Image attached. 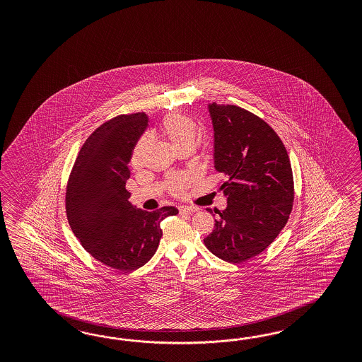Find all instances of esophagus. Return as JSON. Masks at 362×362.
Instances as JSON below:
<instances>
[{"label": "esophagus", "mask_w": 362, "mask_h": 362, "mask_svg": "<svg viewBox=\"0 0 362 362\" xmlns=\"http://www.w3.org/2000/svg\"><path fill=\"white\" fill-rule=\"evenodd\" d=\"M197 207H189V206H180L179 207V212L180 214H192V212H197Z\"/></svg>", "instance_id": "esophagus-1"}]
</instances>
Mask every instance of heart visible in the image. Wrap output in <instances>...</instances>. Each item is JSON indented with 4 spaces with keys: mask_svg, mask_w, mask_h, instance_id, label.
Returning <instances> with one entry per match:
<instances>
[{
    "mask_svg": "<svg viewBox=\"0 0 362 362\" xmlns=\"http://www.w3.org/2000/svg\"><path fill=\"white\" fill-rule=\"evenodd\" d=\"M159 132L165 136L168 142L175 147L177 151L183 148H192L195 141H197V123L189 117L182 115V114H171L167 115L163 121L159 124ZM147 138H141L132 148V167H139L142 163L143 153L147 147ZM191 183V177L185 174L173 175L168 179V191L175 195L180 197L186 192L187 187Z\"/></svg>",
    "mask_w": 362,
    "mask_h": 362,
    "instance_id": "b5f03b06",
    "label": "heart"
}]
</instances>
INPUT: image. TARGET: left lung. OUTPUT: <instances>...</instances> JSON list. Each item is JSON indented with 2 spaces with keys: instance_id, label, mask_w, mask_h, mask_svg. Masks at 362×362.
<instances>
[{
  "instance_id": "8db88e82",
  "label": "left lung",
  "mask_w": 362,
  "mask_h": 362,
  "mask_svg": "<svg viewBox=\"0 0 362 362\" xmlns=\"http://www.w3.org/2000/svg\"><path fill=\"white\" fill-rule=\"evenodd\" d=\"M209 110L215 168L228 177L220 186L228 199L227 209L215 211L204 244L221 260L243 263L268 248L289 219L292 167L284 143L262 118L233 105L214 102Z\"/></svg>"
}]
</instances>
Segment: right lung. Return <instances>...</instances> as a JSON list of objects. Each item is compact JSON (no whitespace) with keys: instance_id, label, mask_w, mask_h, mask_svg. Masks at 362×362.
Masks as SVG:
<instances>
[{"instance_id":"add662e5","label":"right lung","mask_w":362,"mask_h":362,"mask_svg":"<svg viewBox=\"0 0 362 362\" xmlns=\"http://www.w3.org/2000/svg\"><path fill=\"white\" fill-rule=\"evenodd\" d=\"M146 124L144 112L100 124L81 147L66 187V215L76 238L93 257L122 272L153 257L162 220L177 214L175 207L147 212L129 202L127 165Z\"/></svg>"}]
</instances>
